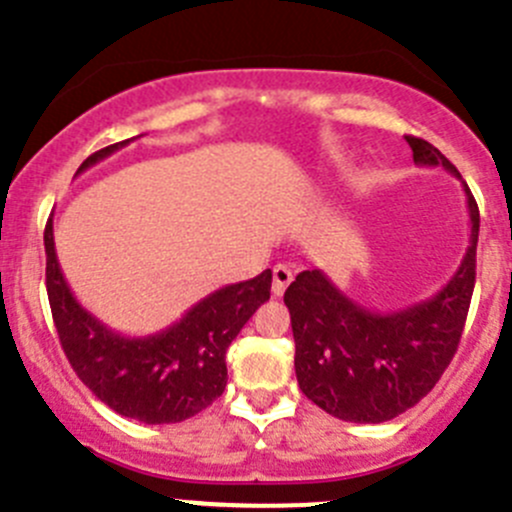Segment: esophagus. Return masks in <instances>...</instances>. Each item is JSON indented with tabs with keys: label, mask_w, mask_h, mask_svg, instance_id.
<instances>
[{
	"label": "esophagus",
	"mask_w": 512,
	"mask_h": 512,
	"mask_svg": "<svg viewBox=\"0 0 512 512\" xmlns=\"http://www.w3.org/2000/svg\"><path fill=\"white\" fill-rule=\"evenodd\" d=\"M292 282V270L287 265H275L272 267V295L280 297L287 290V285Z\"/></svg>",
	"instance_id": "1"
}]
</instances>
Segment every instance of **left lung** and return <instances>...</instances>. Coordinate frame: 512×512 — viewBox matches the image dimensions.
Instances as JSON below:
<instances>
[{"mask_svg":"<svg viewBox=\"0 0 512 512\" xmlns=\"http://www.w3.org/2000/svg\"><path fill=\"white\" fill-rule=\"evenodd\" d=\"M415 165L453 162L420 137H405ZM470 245L458 272L433 297L405 310L357 305L322 270H305L285 290L295 337V375L307 400L345 423H385L418 405L458 350L475 287L480 212L463 182Z\"/></svg>","mask_w":512,"mask_h":512,"instance_id":"obj_1","label":"left lung"}]
</instances>
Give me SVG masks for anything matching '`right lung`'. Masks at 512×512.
<instances>
[{"label":"right lung","instance_id":"right-lung-1","mask_svg":"<svg viewBox=\"0 0 512 512\" xmlns=\"http://www.w3.org/2000/svg\"><path fill=\"white\" fill-rule=\"evenodd\" d=\"M132 140L94 152L77 175ZM44 252L49 307L69 365L114 413L147 425L182 423L225 393L227 347L257 307L270 300L272 272L265 270L210 292L165 330L130 337L104 325L72 295L54 250L52 217L44 227Z\"/></svg>","mask_w":512,"mask_h":512}]
</instances>
